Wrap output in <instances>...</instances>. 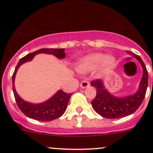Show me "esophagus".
Here are the masks:
<instances>
[{"label": "esophagus", "instance_id": "1", "mask_svg": "<svg viewBox=\"0 0 153 153\" xmlns=\"http://www.w3.org/2000/svg\"><path fill=\"white\" fill-rule=\"evenodd\" d=\"M89 85H90V83L88 81H82L81 82V83H80V86L81 88H85L88 87Z\"/></svg>", "mask_w": 153, "mask_h": 153}]
</instances>
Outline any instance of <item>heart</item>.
<instances>
[{
    "mask_svg": "<svg viewBox=\"0 0 153 153\" xmlns=\"http://www.w3.org/2000/svg\"><path fill=\"white\" fill-rule=\"evenodd\" d=\"M116 59L101 52H95L82 57L77 64V69L81 73H88L99 68L103 65L105 71L111 70L115 65Z\"/></svg>",
    "mask_w": 153,
    "mask_h": 153,
    "instance_id": "1",
    "label": "heart"
}]
</instances>
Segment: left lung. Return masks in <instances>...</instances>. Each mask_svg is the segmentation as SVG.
<instances>
[{"label":"left lung","instance_id":"obj_1","mask_svg":"<svg viewBox=\"0 0 153 153\" xmlns=\"http://www.w3.org/2000/svg\"><path fill=\"white\" fill-rule=\"evenodd\" d=\"M128 54L136 58L143 68V76L140 80L138 90L134 94L124 97H117L111 94L105 88L102 80H94L91 85L96 88V96L91 102L93 108L96 113L107 119H119L133 114L140 106L146 94L148 85V73L143 59L131 52Z\"/></svg>","mask_w":153,"mask_h":153}]
</instances>
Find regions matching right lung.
<instances>
[{
  "label": "right lung",
  "instance_id": "1",
  "mask_svg": "<svg viewBox=\"0 0 153 153\" xmlns=\"http://www.w3.org/2000/svg\"><path fill=\"white\" fill-rule=\"evenodd\" d=\"M52 54L54 57L59 59L65 57V49H40V50L28 54L25 57H22L17 64L16 69L12 76L13 82V91L14 97L20 109L24 115L29 118L35 119L42 122H49L54 119L59 118L65 111L68 103L69 102L71 95L73 94H67L62 90H59L56 92L50 99L40 103H32L22 99L16 91L14 81L15 77L19 67L24 63L30 62L33 59L35 55L38 54Z\"/></svg>",
  "mask_w": 153,
  "mask_h": 153
}]
</instances>
